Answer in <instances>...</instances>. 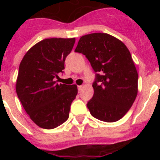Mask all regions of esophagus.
<instances>
[{
  "label": "esophagus",
  "mask_w": 160,
  "mask_h": 160,
  "mask_svg": "<svg viewBox=\"0 0 160 160\" xmlns=\"http://www.w3.org/2000/svg\"><path fill=\"white\" fill-rule=\"evenodd\" d=\"M82 88H83L82 85H78V90H79V92H80V91H81Z\"/></svg>",
  "instance_id": "34e87169"
}]
</instances>
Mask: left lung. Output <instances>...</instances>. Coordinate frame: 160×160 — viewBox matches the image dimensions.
I'll return each instance as SVG.
<instances>
[{"label": "left lung", "mask_w": 160, "mask_h": 160, "mask_svg": "<svg viewBox=\"0 0 160 160\" xmlns=\"http://www.w3.org/2000/svg\"><path fill=\"white\" fill-rule=\"evenodd\" d=\"M75 51L85 55L98 73L87 104L91 115L109 123L118 121L138 94V73L129 51L114 36L92 33L80 37Z\"/></svg>", "instance_id": "1"}]
</instances>
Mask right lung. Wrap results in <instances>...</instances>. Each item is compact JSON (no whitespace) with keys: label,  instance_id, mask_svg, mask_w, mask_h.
<instances>
[{"label":"right lung","instance_id":"right-lung-1","mask_svg":"<svg viewBox=\"0 0 160 160\" xmlns=\"http://www.w3.org/2000/svg\"><path fill=\"white\" fill-rule=\"evenodd\" d=\"M75 38H48L33 46L19 66L16 90L31 120L51 129L66 121L77 85L59 84L65 57L72 51Z\"/></svg>","mask_w":160,"mask_h":160}]
</instances>
